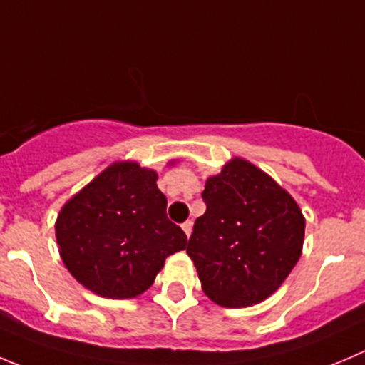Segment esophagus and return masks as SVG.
<instances>
[{
  "mask_svg": "<svg viewBox=\"0 0 365 365\" xmlns=\"http://www.w3.org/2000/svg\"><path fill=\"white\" fill-rule=\"evenodd\" d=\"M182 230L185 232L187 237H190V233H192V221H185L182 225Z\"/></svg>",
  "mask_w": 365,
  "mask_h": 365,
  "instance_id": "1",
  "label": "esophagus"
}]
</instances>
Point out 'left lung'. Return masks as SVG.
I'll use <instances>...</instances> for the list:
<instances>
[{"label":"left lung","instance_id":"8db88e82","mask_svg":"<svg viewBox=\"0 0 365 365\" xmlns=\"http://www.w3.org/2000/svg\"><path fill=\"white\" fill-rule=\"evenodd\" d=\"M207 212L187 255L214 303L242 309L277 292L302 257L305 215L267 173L240 157L207 178Z\"/></svg>","mask_w":365,"mask_h":365}]
</instances>
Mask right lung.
I'll return each mask as SVG.
<instances>
[{"mask_svg": "<svg viewBox=\"0 0 365 365\" xmlns=\"http://www.w3.org/2000/svg\"><path fill=\"white\" fill-rule=\"evenodd\" d=\"M157 180V171L139 162H114L56 215L60 258L94 294L110 299L143 294L165 258L187 247L183 230L168 219V200Z\"/></svg>", "mask_w": 365, "mask_h": 365, "instance_id": "1", "label": "right lung"}]
</instances>
